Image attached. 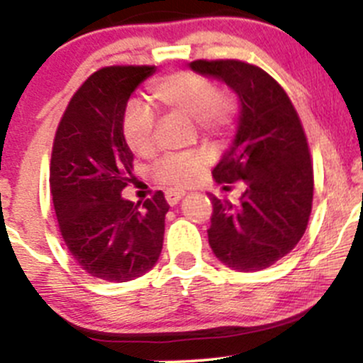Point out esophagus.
<instances>
[{"label": "esophagus", "instance_id": "obj_1", "mask_svg": "<svg viewBox=\"0 0 363 363\" xmlns=\"http://www.w3.org/2000/svg\"><path fill=\"white\" fill-rule=\"evenodd\" d=\"M182 196H184V191H167L164 199H167V202L170 205H177Z\"/></svg>", "mask_w": 363, "mask_h": 363}]
</instances>
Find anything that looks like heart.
I'll return each mask as SVG.
<instances>
[{
	"label": "heart",
	"instance_id": "heart-1",
	"mask_svg": "<svg viewBox=\"0 0 363 363\" xmlns=\"http://www.w3.org/2000/svg\"><path fill=\"white\" fill-rule=\"evenodd\" d=\"M149 101L160 111L196 121L199 130L208 138L223 137L232 126V100L218 93L214 82L200 73L177 72L158 79L149 87ZM152 128L155 117L145 105L138 101L128 105L121 119V133L138 158H147L155 151ZM208 160L205 151L167 155L152 168V177L160 184L184 188L202 174Z\"/></svg>",
	"mask_w": 363,
	"mask_h": 363
}]
</instances>
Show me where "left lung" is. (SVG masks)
I'll list each match as a JSON object with an SVG mask.
<instances>
[{"instance_id": "1", "label": "left lung", "mask_w": 363, "mask_h": 363, "mask_svg": "<svg viewBox=\"0 0 363 363\" xmlns=\"http://www.w3.org/2000/svg\"><path fill=\"white\" fill-rule=\"evenodd\" d=\"M225 82L240 101L237 133L212 177L223 189L242 181L237 202L211 195L208 246L240 272L274 265L302 239L313 207V164L294 104L262 68L235 60L189 63Z\"/></svg>"}]
</instances>
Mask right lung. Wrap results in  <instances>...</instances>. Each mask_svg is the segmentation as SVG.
I'll use <instances>...</instances> for the list:
<instances>
[{"instance_id": "1", "label": "right lung", "mask_w": 363, "mask_h": 363, "mask_svg": "<svg viewBox=\"0 0 363 363\" xmlns=\"http://www.w3.org/2000/svg\"><path fill=\"white\" fill-rule=\"evenodd\" d=\"M155 67L94 72L69 100L50 158V195L68 251L93 277L137 279L156 265L170 205L158 191L135 205L121 196L133 181V152L121 119L133 91Z\"/></svg>"}]
</instances>
